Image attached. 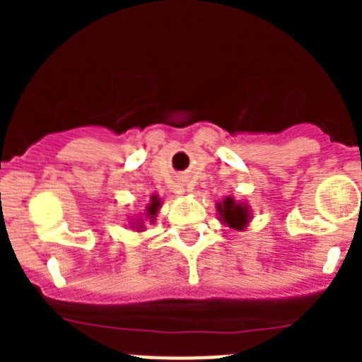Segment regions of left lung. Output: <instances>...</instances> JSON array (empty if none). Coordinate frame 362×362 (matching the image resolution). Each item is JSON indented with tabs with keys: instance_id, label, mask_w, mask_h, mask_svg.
I'll use <instances>...</instances> for the list:
<instances>
[{
	"instance_id": "8db88e82",
	"label": "left lung",
	"mask_w": 362,
	"mask_h": 362,
	"mask_svg": "<svg viewBox=\"0 0 362 362\" xmlns=\"http://www.w3.org/2000/svg\"><path fill=\"white\" fill-rule=\"evenodd\" d=\"M219 214L221 217L225 219V223H228L232 228H245V225L248 223V210L246 206H241V204H235L233 199H226L225 204L221 206L219 204Z\"/></svg>"
}]
</instances>
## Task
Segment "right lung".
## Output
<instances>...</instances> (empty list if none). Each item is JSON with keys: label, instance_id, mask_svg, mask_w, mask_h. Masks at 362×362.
I'll list each match as a JSON object with an SVG mask.
<instances>
[{"label": "right lung", "instance_id": "right-lung-1", "mask_svg": "<svg viewBox=\"0 0 362 362\" xmlns=\"http://www.w3.org/2000/svg\"><path fill=\"white\" fill-rule=\"evenodd\" d=\"M158 206H159V199H158V197H152V203H150V206H148V217H150V219H153Z\"/></svg>", "mask_w": 362, "mask_h": 362}]
</instances>
